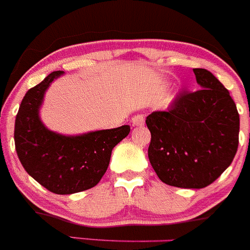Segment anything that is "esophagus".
Listing matches in <instances>:
<instances>
[{"label":"esophagus","mask_w":250,"mask_h":250,"mask_svg":"<svg viewBox=\"0 0 250 250\" xmlns=\"http://www.w3.org/2000/svg\"><path fill=\"white\" fill-rule=\"evenodd\" d=\"M145 118L143 115H135L134 117L132 118V123L135 127H140V125H144Z\"/></svg>","instance_id":"1"}]
</instances>
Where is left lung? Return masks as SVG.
<instances>
[{
    "label": "left lung",
    "mask_w": 250,
    "mask_h": 250,
    "mask_svg": "<svg viewBox=\"0 0 250 250\" xmlns=\"http://www.w3.org/2000/svg\"><path fill=\"white\" fill-rule=\"evenodd\" d=\"M200 88L182 91L166 111L146 117L147 156L159 178L178 188H204L231 165L238 147L239 115L229 90L211 73L193 69Z\"/></svg>",
    "instance_id": "left-lung-1"
}]
</instances>
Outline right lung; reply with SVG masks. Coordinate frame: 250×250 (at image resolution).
I'll use <instances>...</instances> for the list:
<instances>
[{
	"mask_svg": "<svg viewBox=\"0 0 250 250\" xmlns=\"http://www.w3.org/2000/svg\"><path fill=\"white\" fill-rule=\"evenodd\" d=\"M63 74L52 72L26 91L14 125V144L24 169L55 194H73L100 182L110 164L112 149L130 132L129 125L62 135L47 129L39 110L50 84Z\"/></svg>",
	"mask_w": 250,
	"mask_h": 250,
	"instance_id": "obj_1",
	"label": "right lung"
}]
</instances>
